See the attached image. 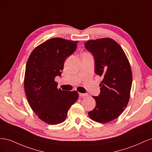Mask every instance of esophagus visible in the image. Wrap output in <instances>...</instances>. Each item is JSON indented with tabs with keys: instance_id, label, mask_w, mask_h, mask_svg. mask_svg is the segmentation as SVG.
<instances>
[{
	"instance_id": "34e87169",
	"label": "esophagus",
	"mask_w": 152,
	"mask_h": 152,
	"mask_svg": "<svg viewBox=\"0 0 152 152\" xmlns=\"http://www.w3.org/2000/svg\"><path fill=\"white\" fill-rule=\"evenodd\" d=\"M79 96L80 97H86L88 96V94H84V93H79Z\"/></svg>"
}]
</instances>
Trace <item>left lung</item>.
I'll list each match as a JSON object with an SVG mask.
<instances>
[{
    "label": "left lung",
    "mask_w": 152,
    "mask_h": 152,
    "mask_svg": "<svg viewBox=\"0 0 152 152\" xmlns=\"http://www.w3.org/2000/svg\"><path fill=\"white\" fill-rule=\"evenodd\" d=\"M85 48L94 56L95 73L103 78L100 94L93 96L96 106L89 117L107 123L120 116L127 106L132 80L130 63L121 45L110 38L87 40Z\"/></svg>",
    "instance_id": "1"
}]
</instances>
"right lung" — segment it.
<instances>
[{
	"instance_id": "obj_1",
	"label": "right lung",
	"mask_w": 152,
	"mask_h": 152,
	"mask_svg": "<svg viewBox=\"0 0 152 152\" xmlns=\"http://www.w3.org/2000/svg\"><path fill=\"white\" fill-rule=\"evenodd\" d=\"M79 41L53 38L36 47L26 65L24 87L31 108L45 123L56 125L65 121L71 106L79 98L77 91L58 89L66 57L74 53Z\"/></svg>"
}]
</instances>
